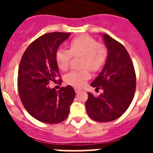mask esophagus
Wrapping results in <instances>:
<instances>
[{
	"instance_id": "esophagus-1",
	"label": "esophagus",
	"mask_w": 153,
	"mask_h": 153,
	"mask_svg": "<svg viewBox=\"0 0 153 153\" xmlns=\"http://www.w3.org/2000/svg\"><path fill=\"white\" fill-rule=\"evenodd\" d=\"M74 90H75V92H76V93H79V92H80V89L79 88H78V87H75V88H74Z\"/></svg>"
}]
</instances>
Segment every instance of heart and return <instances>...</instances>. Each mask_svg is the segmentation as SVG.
Wrapping results in <instances>:
<instances>
[{
	"mask_svg": "<svg viewBox=\"0 0 153 153\" xmlns=\"http://www.w3.org/2000/svg\"><path fill=\"white\" fill-rule=\"evenodd\" d=\"M69 51L57 50L56 61L58 67L63 71H67L70 66L72 56H82L81 68L78 71H72L67 74L65 80L71 86L81 87L90 79V70L97 72L105 64L108 56L107 47L102 44H99L96 39L88 35L76 36L68 44Z\"/></svg>",
	"mask_w": 153,
	"mask_h": 153,
	"instance_id": "heart-1",
	"label": "heart"
}]
</instances>
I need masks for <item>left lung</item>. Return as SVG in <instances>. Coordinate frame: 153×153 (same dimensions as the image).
Here are the masks:
<instances>
[{"label": "left lung", "mask_w": 153, "mask_h": 153, "mask_svg": "<svg viewBox=\"0 0 153 153\" xmlns=\"http://www.w3.org/2000/svg\"><path fill=\"white\" fill-rule=\"evenodd\" d=\"M103 40L108 56L103 69L92 82L96 91L103 93L94 96L88 93L86 109L89 117L97 122H110L121 117L130 106L134 97L136 77L129 53L120 42L104 33Z\"/></svg>", "instance_id": "1"}]
</instances>
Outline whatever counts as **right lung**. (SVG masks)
<instances>
[{
  "mask_svg": "<svg viewBox=\"0 0 153 153\" xmlns=\"http://www.w3.org/2000/svg\"><path fill=\"white\" fill-rule=\"evenodd\" d=\"M70 35L62 32L42 35L28 46L19 65L17 87L23 106L33 118L44 123L66 120L75 97L71 86L58 91L48 86L51 81L60 76L56 53ZM59 82L61 83V79Z\"/></svg>",
  "mask_w": 153,
  "mask_h": 153,
  "instance_id": "1",
  "label": "right lung"
}]
</instances>
